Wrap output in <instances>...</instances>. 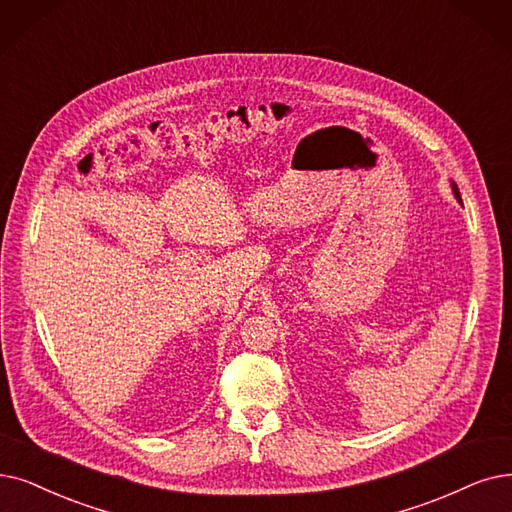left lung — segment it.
Wrapping results in <instances>:
<instances>
[{
  "instance_id": "1",
  "label": "left lung",
  "mask_w": 512,
  "mask_h": 512,
  "mask_svg": "<svg viewBox=\"0 0 512 512\" xmlns=\"http://www.w3.org/2000/svg\"><path fill=\"white\" fill-rule=\"evenodd\" d=\"M452 191H454V195H456V199L462 203V197H460V191H458V185L456 182H452Z\"/></svg>"
}]
</instances>
